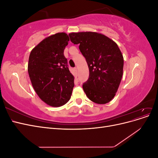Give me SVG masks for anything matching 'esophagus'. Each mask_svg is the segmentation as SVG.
Wrapping results in <instances>:
<instances>
[{"label": "esophagus", "mask_w": 158, "mask_h": 158, "mask_svg": "<svg viewBox=\"0 0 158 158\" xmlns=\"http://www.w3.org/2000/svg\"><path fill=\"white\" fill-rule=\"evenodd\" d=\"M74 73H75L76 76H77V75H78V73H77V68H76V67L74 68Z\"/></svg>", "instance_id": "obj_1"}]
</instances>
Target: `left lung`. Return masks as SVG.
I'll return each mask as SVG.
<instances>
[{"instance_id":"8db88e82","label":"left lung","mask_w":158,"mask_h":158,"mask_svg":"<svg viewBox=\"0 0 158 158\" xmlns=\"http://www.w3.org/2000/svg\"><path fill=\"white\" fill-rule=\"evenodd\" d=\"M71 42L79 45L89 68V78L82 85L93 102L105 104L114 98L123 76L124 59L116 43L95 32L69 34Z\"/></svg>"}]
</instances>
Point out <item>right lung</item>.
Wrapping results in <instances>:
<instances>
[{
  "mask_svg": "<svg viewBox=\"0 0 158 158\" xmlns=\"http://www.w3.org/2000/svg\"><path fill=\"white\" fill-rule=\"evenodd\" d=\"M69 41L66 33H57L40 43L29 56L27 70L33 88L42 101L52 107L67 103L74 86L64 55Z\"/></svg>",
  "mask_w": 158,
  "mask_h": 158,
  "instance_id": "1",
  "label": "right lung"
}]
</instances>
